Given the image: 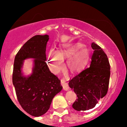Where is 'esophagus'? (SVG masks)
I'll return each mask as SVG.
<instances>
[{
	"label": "esophagus",
	"instance_id": "34e87169",
	"mask_svg": "<svg viewBox=\"0 0 127 127\" xmlns=\"http://www.w3.org/2000/svg\"><path fill=\"white\" fill-rule=\"evenodd\" d=\"M61 84H62L64 90L65 91H66V92H67V91H68L69 90V86H68V85H67V83H66V82L63 80V79L61 80Z\"/></svg>",
	"mask_w": 127,
	"mask_h": 127
}]
</instances>
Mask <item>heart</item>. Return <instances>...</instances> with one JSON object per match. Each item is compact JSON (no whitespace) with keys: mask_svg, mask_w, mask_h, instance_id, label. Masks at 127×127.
Here are the masks:
<instances>
[{"mask_svg":"<svg viewBox=\"0 0 127 127\" xmlns=\"http://www.w3.org/2000/svg\"><path fill=\"white\" fill-rule=\"evenodd\" d=\"M90 51L84 48L80 43L65 46L57 51L52 49L48 52L47 59L48 66L50 71L58 74L63 68V61L66 60V67L72 72H78L84 69L90 58Z\"/></svg>","mask_w":127,"mask_h":127,"instance_id":"1","label":"heart"}]
</instances>
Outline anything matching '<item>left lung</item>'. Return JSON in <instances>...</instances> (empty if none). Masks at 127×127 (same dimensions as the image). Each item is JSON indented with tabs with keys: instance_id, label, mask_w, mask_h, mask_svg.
<instances>
[{
	"instance_id": "8db88e82",
	"label": "left lung",
	"mask_w": 127,
	"mask_h": 127,
	"mask_svg": "<svg viewBox=\"0 0 127 127\" xmlns=\"http://www.w3.org/2000/svg\"><path fill=\"white\" fill-rule=\"evenodd\" d=\"M91 46L94 52L90 67L69 82V86L77 96L72 106L77 111L93 109L108 90L110 65L107 56L94 42Z\"/></svg>"
}]
</instances>
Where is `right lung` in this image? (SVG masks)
Listing matches in <instances>:
<instances>
[{
    "label": "right lung",
    "mask_w": 127,
    "mask_h": 127,
    "mask_svg": "<svg viewBox=\"0 0 127 127\" xmlns=\"http://www.w3.org/2000/svg\"><path fill=\"white\" fill-rule=\"evenodd\" d=\"M49 35H35L27 41L15 56L13 84L18 100L31 116L39 117L50 107L52 99L63 89L61 80L47 66L46 47ZM32 59V73L26 74L24 61Z\"/></svg>",
    "instance_id": "right-lung-1"
}]
</instances>
